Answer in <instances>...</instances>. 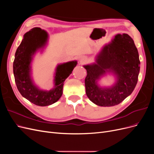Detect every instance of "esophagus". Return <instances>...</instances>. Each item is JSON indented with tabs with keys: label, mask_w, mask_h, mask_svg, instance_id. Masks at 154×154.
<instances>
[{
	"label": "esophagus",
	"mask_w": 154,
	"mask_h": 154,
	"mask_svg": "<svg viewBox=\"0 0 154 154\" xmlns=\"http://www.w3.org/2000/svg\"><path fill=\"white\" fill-rule=\"evenodd\" d=\"M87 61V60L85 57H81L80 59V62L82 63V64H83L86 63Z\"/></svg>",
	"instance_id": "obj_1"
}]
</instances>
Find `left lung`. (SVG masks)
Segmentation results:
<instances>
[{
    "label": "left lung",
    "instance_id": "obj_1",
    "mask_svg": "<svg viewBox=\"0 0 154 154\" xmlns=\"http://www.w3.org/2000/svg\"><path fill=\"white\" fill-rule=\"evenodd\" d=\"M137 49L134 40L127 34L115 36L105 45L96 58V63L85 66L86 94L89 100L99 106H110L120 103L133 92L139 72ZM106 72H112L117 82L112 87L101 88L97 80Z\"/></svg>",
    "mask_w": 154,
    "mask_h": 154
}]
</instances>
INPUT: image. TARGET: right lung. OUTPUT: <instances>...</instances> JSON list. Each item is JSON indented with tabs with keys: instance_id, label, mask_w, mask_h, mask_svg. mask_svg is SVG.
I'll return each mask as SVG.
<instances>
[{
	"instance_id": "add662e5",
	"label": "right lung",
	"mask_w": 154,
	"mask_h": 154,
	"mask_svg": "<svg viewBox=\"0 0 154 154\" xmlns=\"http://www.w3.org/2000/svg\"><path fill=\"white\" fill-rule=\"evenodd\" d=\"M47 38V32L38 27L27 32L17 49L13 62V73L18 91L31 103L42 106L52 105L60 98L63 82L77 64L76 61H72L58 65L53 89L49 91L38 89L33 84L30 76V63L32 55L38 49L44 47Z\"/></svg>"
}]
</instances>
